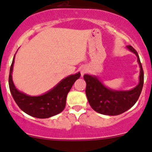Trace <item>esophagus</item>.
<instances>
[{
    "label": "esophagus",
    "instance_id": "34e87169",
    "mask_svg": "<svg viewBox=\"0 0 152 152\" xmlns=\"http://www.w3.org/2000/svg\"><path fill=\"white\" fill-rule=\"evenodd\" d=\"M87 72V68L86 67H82L81 69V76H84L86 73Z\"/></svg>",
    "mask_w": 152,
    "mask_h": 152
}]
</instances>
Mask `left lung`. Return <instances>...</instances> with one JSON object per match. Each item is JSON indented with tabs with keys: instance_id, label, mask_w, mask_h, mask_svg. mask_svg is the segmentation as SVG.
<instances>
[{
	"instance_id": "1",
	"label": "left lung",
	"mask_w": 152,
	"mask_h": 152,
	"mask_svg": "<svg viewBox=\"0 0 152 152\" xmlns=\"http://www.w3.org/2000/svg\"><path fill=\"white\" fill-rule=\"evenodd\" d=\"M127 49L133 52L138 58L140 66L139 83L131 90L118 91L107 88L95 76L85 74L84 79L87 83L86 95L90 106L101 114L116 116L132 108L139 98L143 85V71L139 56L131 46Z\"/></svg>"
}]
</instances>
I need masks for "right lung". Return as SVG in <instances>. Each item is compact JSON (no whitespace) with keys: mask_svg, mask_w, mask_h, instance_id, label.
<instances>
[{"mask_svg":"<svg viewBox=\"0 0 152 152\" xmlns=\"http://www.w3.org/2000/svg\"><path fill=\"white\" fill-rule=\"evenodd\" d=\"M14 57L9 71V84L13 98L20 109L27 114L39 119H46L62 112L65 107L67 95L75 81L80 77L81 73L79 72L68 76L44 95L30 96L20 92L13 83L12 73Z\"/></svg>","mask_w":152,"mask_h":152,"instance_id":"1","label":"right lung"}]
</instances>
